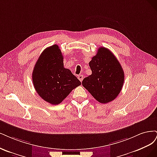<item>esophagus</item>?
I'll use <instances>...</instances> for the list:
<instances>
[{
  "mask_svg": "<svg viewBox=\"0 0 157 157\" xmlns=\"http://www.w3.org/2000/svg\"><path fill=\"white\" fill-rule=\"evenodd\" d=\"M78 78L79 79L80 82H82L83 81V76L82 75V74H79L78 75Z\"/></svg>",
  "mask_w": 157,
  "mask_h": 157,
  "instance_id": "34e87169",
  "label": "esophagus"
}]
</instances>
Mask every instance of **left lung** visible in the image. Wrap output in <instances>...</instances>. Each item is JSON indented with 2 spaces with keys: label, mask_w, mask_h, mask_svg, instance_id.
<instances>
[{
  "label": "left lung",
  "mask_w": 157,
  "mask_h": 157,
  "mask_svg": "<svg viewBox=\"0 0 157 157\" xmlns=\"http://www.w3.org/2000/svg\"><path fill=\"white\" fill-rule=\"evenodd\" d=\"M91 75L83 79L82 85L98 102H112L123 87L124 74L119 60L107 48L100 47L89 63Z\"/></svg>",
  "instance_id": "8db88e82"
}]
</instances>
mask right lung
Returning a JSON list of instances; mask_svg holds the SVG:
<instances>
[{"mask_svg":"<svg viewBox=\"0 0 157 157\" xmlns=\"http://www.w3.org/2000/svg\"><path fill=\"white\" fill-rule=\"evenodd\" d=\"M32 78L40 97L53 105L62 102L74 89L81 85L71 71L64 67L63 55L56 44L47 48L40 55Z\"/></svg>","mask_w":157,"mask_h":157,"instance_id":"add662e5","label":"right lung"}]
</instances>
